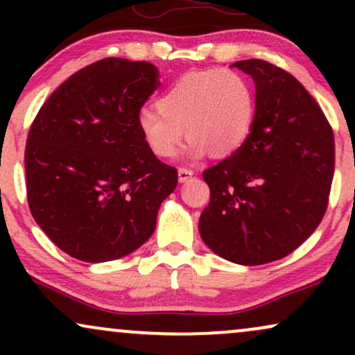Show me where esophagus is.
<instances>
[{
	"label": "esophagus",
	"instance_id": "esophagus-1",
	"mask_svg": "<svg viewBox=\"0 0 355 355\" xmlns=\"http://www.w3.org/2000/svg\"><path fill=\"white\" fill-rule=\"evenodd\" d=\"M191 177H193V170L183 168V166H182V168H178V180H180L182 183L187 182Z\"/></svg>",
	"mask_w": 355,
	"mask_h": 355
}]
</instances>
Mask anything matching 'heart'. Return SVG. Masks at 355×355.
I'll return each mask as SVG.
<instances>
[{"instance_id": "b5f03b06", "label": "heart", "mask_w": 355, "mask_h": 355, "mask_svg": "<svg viewBox=\"0 0 355 355\" xmlns=\"http://www.w3.org/2000/svg\"><path fill=\"white\" fill-rule=\"evenodd\" d=\"M155 107L137 116L138 133L153 157H173L183 128L190 138L185 148L189 158H200L207 152L227 157L250 137L257 100L242 73L214 68L180 76L158 96Z\"/></svg>"}]
</instances>
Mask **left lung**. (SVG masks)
I'll list each match as a JSON object with an SVG mask.
<instances>
[{
    "instance_id": "1",
    "label": "left lung",
    "mask_w": 355,
    "mask_h": 355,
    "mask_svg": "<svg viewBox=\"0 0 355 355\" xmlns=\"http://www.w3.org/2000/svg\"><path fill=\"white\" fill-rule=\"evenodd\" d=\"M232 67L254 78L255 123L237 152L203 172L210 202L198 230L222 259L262 266L287 257L319 227L336 146L324 112L291 73L263 60Z\"/></svg>"
}]
</instances>
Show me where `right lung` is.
<instances>
[{
	"instance_id": "right-lung-1",
	"label": "right lung",
	"mask_w": 355,
	"mask_h": 355,
	"mask_svg": "<svg viewBox=\"0 0 355 355\" xmlns=\"http://www.w3.org/2000/svg\"><path fill=\"white\" fill-rule=\"evenodd\" d=\"M158 85L148 61L105 58L71 75L40 108L24 150L28 205L68 255L108 262L152 237L178 183L137 130Z\"/></svg>"
}]
</instances>
